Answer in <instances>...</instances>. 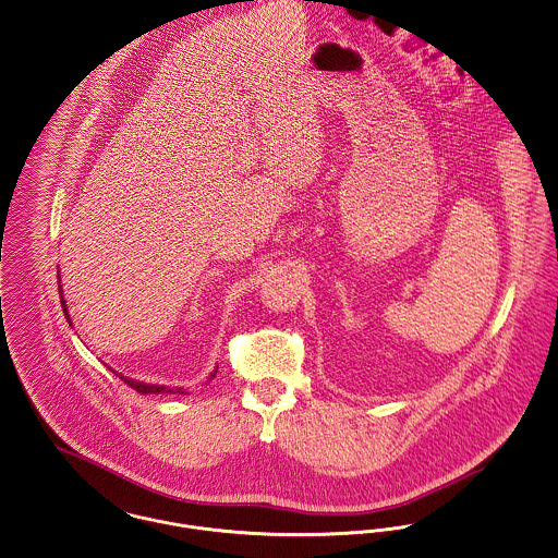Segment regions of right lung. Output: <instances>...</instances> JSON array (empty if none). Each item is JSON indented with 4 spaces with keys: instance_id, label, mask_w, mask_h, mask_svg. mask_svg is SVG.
<instances>
[{
    "instance_id": "obj_1",
    "label": "right lung",
    "mask_w": 558,
    "mask_h": 558,
    "mask_svg": "<svg viewBox=\"0 0 558 558\" xmlns=\"http://www.w3.org/2000/svg\"><path fill=\"white\" fill-rule=\"evenodd\" d=\"M61 278V276H59ZM59 293L63 295V291H61V280H59ZM61 305H63V312H65L66 323L71 325V318H69V314H66L65 307V299L61 296ZM217 375V368L213 371V375H210V379ZM120 379H124V384L126 386H131L132 390H136L138 393H185L183 392V388H174V390H170V388H165V386H149V384H141V381H134V379H126V377H122L120 375Z\"/></svg>"
}]
</instances>
